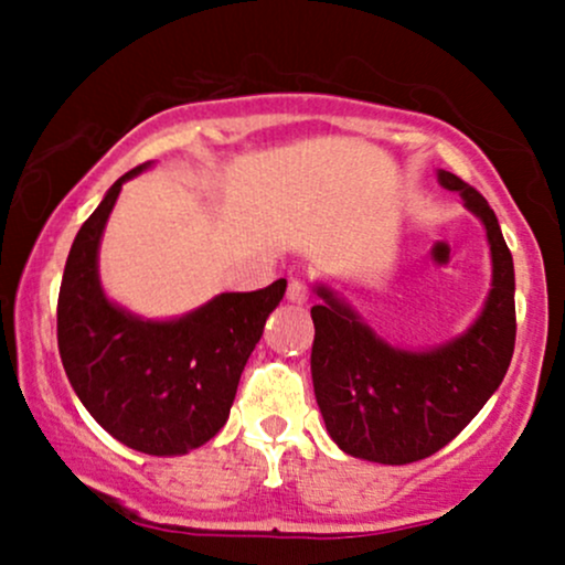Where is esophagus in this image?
<instances>
[{
    "label": "esophagus",
    "instance_id": "34e87169",
    "mask_svg": "<svg viewBox=\"0 0 565 565\" xmlns=\"http://www.w3.org/2000/svg\"><path fill=\"white\" fill-rule=\"evenodd\" d=\"M308 297H310L308 284L300 281V278H291L289 287H287V300L295 302V305H305V302H308Z\"/></svg>",
    "mask_w": 565,
    "mask_h": 565
}]
</instances>
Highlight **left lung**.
Wrapping results in <instances>:
<instances>
[{
	"label": "left lung",
	"mask_w": 565,
	"mask_h": 565,
	"mask_svg": "<svg viewBox=\"0 0 565 565\" xmlns=\"http://www.w3.org/2000/svg\"><path fill=\"white\" fill-rule=\"evenodd\" d=\"M486 225L491 291L465 334L433 350L387 345L329 287H316L310 374L329 436L350 457L408 465L444 449L468 427L508 374L515 348V270L494 210L476 188L440 170Z\"/></svg>",
	"instance_id": "8db88e82"
}]
</instances>
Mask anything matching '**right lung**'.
<instances>
[{
    "label": "right lung",
    "instance_id": "right-lung-1",
    "mask_svg": "<svg viewBox=\"0 0 565 565\" xmlns=\"http://www.w3.org/2000/svg\"><path fill=\"white\" fill-rule=\"evenodd\" d=\"M146 167L108 188L71 244L57 295V350L71 387L103 430L135 451L172 457L199 449L225 425L287 278L225 291L172 321H146L114 305L100 287L97 249L121 185Z\"/></svg>",
    "mask_w": 565,
    "mask_h": 565
}]
</instances>
